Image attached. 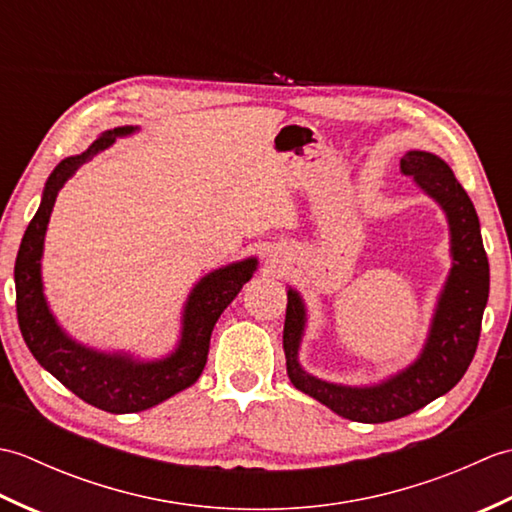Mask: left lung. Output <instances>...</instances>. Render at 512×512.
<instances>
[{"mask_svg": "<svg viewBox=\"0 0 512 512\" xmlns=\"http://www.w3.org/2000/svg\"><path fill=\"white\" fill-rule=\"evenodd\" d=\"M400 173L440 206L449 224L451 268L416 361L369 385L332 383L306 372L299 350L308 328V308L301 292L288 286L284 352L290 383L336 416L354 422L376 424L409 416L458 385L475 356L488 301L491 275L480 220L451 167L436 154L411 149L400 158Z\"/></svg>", "mask_w": 512, "mask_h": 512, "instance_id": "1", "label": "left lung"}]
</instances>
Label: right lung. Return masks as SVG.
<instances>
[{"label": "right lung", "instance_id": "obj_1", "mask_svg": "<svg viewBox=\"0 0 512 512\" xmlns=\"http://www.w3.org/2000/svg\"><path fill=\"white\" fill-rule=\"evenodd\" d=\"M140 132L125 125L107 129L79 156L61 160L46 180L41 204L21 239L15 262L17 319L28 350L37 363L68 387L72 394L110 413H136L156 407L178 391L191 387L200 378L209 356L211 332L246 281L255 275L257 257L226 264L195 281L182 306L180 339L176 347L160 358H140L132 352H105L85 345L61 328L43 292L41 259L46 244L48 222L57 195L79 167L90 162L116 138Z\"/></svg>", "mask_w": 512, "mask_h": 512}]
</instances>
